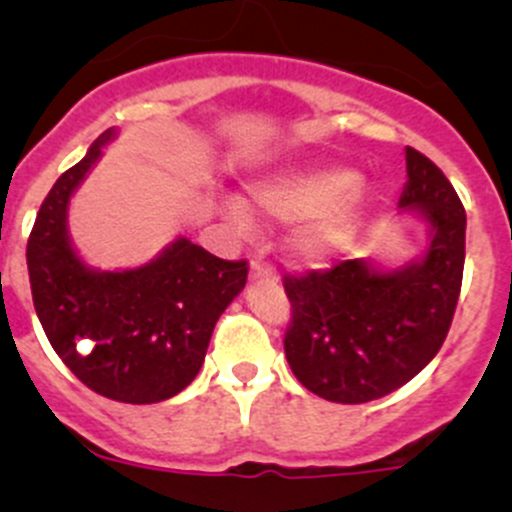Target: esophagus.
Masks as SVG:
<instances>
[{"mask_svg": "<svg viewBox=\"0 0 512 512\" xmlns=\"http://www.w3.org/2000/svg\"><path fill=\"white\" fill-rule=\"evenodd\" d=\"M250 277L252 280H277V272L275 267L267 265V262H262L260 257H255V260L250 262Z\"/></svg>", "mask_w": 512, "mask_h": 512, "instance_id": "1", "label": "esophagus"}]
</instances>
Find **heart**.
<instances>
[{
  "label": "heart",
  "mask_w": 512,
  "mask_h": 512,
  "mask_svg": "<svg viewBox=\"0 0 512 512\" xmlns=\"http://www.w3.org/2000/svg\"><path fill=\"white\" fill-rule=\"evenodd\" d=\"M265 215L287 223L303 220L292 235L294 255L322 260L344 250L361 230L369 210L366 188L342 165H312L267 175L250 188ZM230 213L245 223L247 208L230 200Z\"/></svg>",
  "instance_id": "obj_1"
}]
</instances>
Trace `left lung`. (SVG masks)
<instances>
[{
	"label": "left lung",
	"instance_id": "1",
	"mask_svg": "<svg viewBox=\"0 0 512 512\" xmlns=\"http://www.w3.org/2000/svg\"><path fill=\"white\" fill-rule=\"evenodd\" d=\"M399 208L431 225L421 260L381 272L366 260L285 275L292 319L285 354L312 394L366 404L411 381L451 329L466 262V210L443 170L406 148Z\"/></svg>",
	"mask_w": 512,
	"mask_h": 512
}]
</instances>
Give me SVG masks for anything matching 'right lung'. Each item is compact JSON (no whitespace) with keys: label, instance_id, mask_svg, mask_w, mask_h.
<instances>
[{"label":"right lung","instance_id":"add662e5","mask_svg":"<svg viewBox=\"0 0 512 512\" xmlns=\"http://www.w3.org/2000/svg\"><path fill=\"white\" fill-rule=\"evenodd\" d=\"M113 136L103 131L41 203L27 242L29 282L49 344L81 384L123 404H158L198 376L215 322L250 267L180 237L136 270H89L71 247L66 210Z\"/></svg>","mask_w":512,"mask_h":512}]
</instances>
